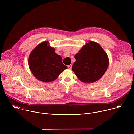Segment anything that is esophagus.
I'll return each mask as SVG.
<instances>
[{
    "mask_svg": "<svg viewBox=\"0 0 134 134\" xmlns=\"http://www.w3.org/2000/svg\"><path fill=\"white\" fill-rule=\"evenodd\" d=\"M67 67H68V68L69 69H71V68H72V65H68Z\"/></svg>",
    "mask_w": 134,
    "mask_h": 134,
    "instance_id": "obj_1",
    "label": "esophagus"
}]
</instances>
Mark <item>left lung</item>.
Returning <instances> with one entry per match:
<instances>
[{
    "label": "left lung",
    "mask_w": 134,
    "mask_h": 134,
    "mask_svg": "<svg viewBox=\"0 0 134 134\" xmlns=\"http://www.w3.org/2000/svg\"><path fill=\"white\" fill-rule=\"evenodd\" d=\"M76 62L72 70L84 83L99 80L105 72L109 64L107 53L100 45L89 41L75 55Z\"/></svg>",
    "instance_id": "8db88e82"
}]
</instances>
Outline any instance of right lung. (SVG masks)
Wrapping results in <instances>:
<instances>
[{
	"label": "right lung",
	"mask_w": 134,
	"mask_h": 134,
	"mask_svg": "<svg viewBox=\"0 0 134 134\" xmlns=\"http://www.w3.org/2000/svg\"><path fill=\"white\" fill-rule=\"evenodd\" d=\"M62 57L57 54L48 41L38 44L31 52L28 64L34 77L44 83L51 82L58 78L67 67L62 62Z\"/></svg>",
	"instance_id": "obj_1"
}]
</instances>
